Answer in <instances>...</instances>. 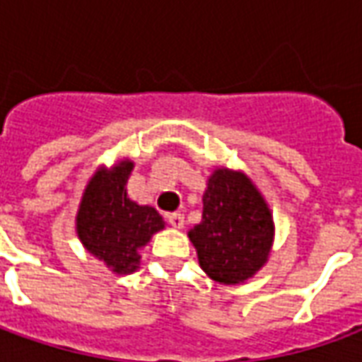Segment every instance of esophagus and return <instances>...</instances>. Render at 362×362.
I'll return each mask as SVG.
<instances>
[{
  "instance_id": "obj_1",
  "label": "esophagus",
  "mask_w": 362,
  "mask_h": 362,
  "mask_svg": "<svg viewBox=\"0 0 362 362\" xmlns=\"http://www.w3.org/2000/svg\"><path fill=\"white\" fill-rule=\"evenodd\" d=\"M166 219H168V225H170V227L174 228L184 227V215H182V213H170Z\"/></svg>"
}]
</instances>
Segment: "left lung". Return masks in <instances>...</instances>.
I'll use <instances>...</instances> for the list:
<instances>
[{"mask_svg": "<svg viewBox=\"0 0 362 362\" xmlns=\"http://www.w3.org/2000/svg\"><path fill=\"white\" fill-rule=\"evenodd\" d=\"M273 233L272 211L254 182L240 170H213L202 221L188 233L202 269L223 285L244 283L266 266Z\"/></svg>", "mask_w": 362, "mask_h": 362, "instance_id": "left-lung-1", "label": "left lung"}]
</instances>
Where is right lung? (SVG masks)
Listing matches in <instances>:
<instances>
[{
  "label": "right lung",
  "mask_w": 362,
  "mask_h": 362,
  "mask_svg": "<svg viewBox=\"0 0 362 362\" xmlns=\"http://www.w3.org/2000/svg\"><path fill=\"white\" fill-rule=\"evenodd\" d=\"M132 170L134 163L127 158L112 168L100 166L83 192L75 217L83 246L118 275L134 273L141 259L139 250L165 228L155 207L127 197L126 184Z\"/></svg>",
  "instance_id": "right-lung-1"
}]
</instances>
